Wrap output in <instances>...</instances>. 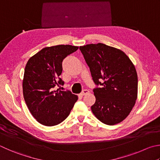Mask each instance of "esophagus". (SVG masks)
<instances>
[{"label": "esophagus", "mask_w": 160, "mask_h": 160, "mask_svg": "<svg viewBox=\"0 0 160 160\" xmlns=\"http://www.w3.org/2000/svg\"><path fill=\"white\" fill-rule=\"evenodd\" d=\"M89 92V90H88V89H84L83 91H82V92H81V95L84 96V95H85V94H88Z\"/></svg>", "instance_id": "obj_1"}]
</instances>
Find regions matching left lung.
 <instances>
[{"mask_svg": "<svg viewBox=\"0 0 160 160\" xmlns=\"http://www.w3.org/2000/svg\"><path fill=\"white\" fill-rule=\"evenodd\" d=\"M92 80L97 86L91 109L101 122L114 125L123 121L134 106L138 76L134 65L119 49L103 43L80 46Z\"/></svg>", "mask_w": 160, "mask_h": 160, "instance_id": "1", "label": "left lung"}]
</instances>
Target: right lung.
Wrapping results in <instances>:
<instances>
[{
  "mask_svg": "<svg viewBox=\"0 0 160 160\" xmlns=\"http://www.w3.org/2000/svg\"><path fill=\"white\" fill-rule=\"evenodd\" d=\"M78 47L59 45L42 49L28 59L24 69L23 95L33 118L42 125L54 126L70 114L78 96L54 87L63 85L60 78L63 59Z\"/></svg>",
  "mask_w": 160,
  "mask_h": 160,
  "instance_id": "add662e5",
  "label": "right lung"
}]
</instances>
